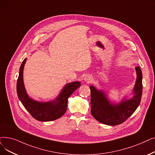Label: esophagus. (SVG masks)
Returning a JSON list of instances; mask_svg holds the SVG:
<instances>
[{
  "label": "esophagus",
  "instance_id": "1",
  "mask_svg": "<svg viewBox=\"0 0 155 155\" xmlns=\"http://www.w3.org/2000/svg\"><path fill=\"white\" fill-rule=\"evenodd\" d=\"M92 78L89 75H85L84 77V81L87 83H90L92 81Z\"/></svg>",
  "mask_w": 155,
  "mask_h": 155
}]
</instances>
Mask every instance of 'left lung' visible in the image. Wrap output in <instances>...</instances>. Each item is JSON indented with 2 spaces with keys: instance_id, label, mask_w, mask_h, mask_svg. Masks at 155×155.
Returning <instances> with one entry per match:
<instances>
[{
  "instance_id": "left-lung-1",
  "label": "left lung",
  "mask_w": 155,
  "mask_h": 155,
  "mask_svg": "<svg viewBox=\"0 0 155 155\" xmlns=\"http://www.w3.org/2000/svg\"><path fill=\"white\" fill-rule=\"evenodd\" d=\"M137 78L132 92L133 96H125L120 103H113L107 94L94 85L90 86L91 92V114L98 122L107 125L124 123L139 106L143 92V74L139 66L135 68Z\"/></svg>"
}]
</instances>
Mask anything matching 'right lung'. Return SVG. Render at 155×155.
<instances>
[{"mask_svg": "<svg viewBox=\"0 0 155 155\" xmlns=\"http://www.w3.org/2000/svg\"><path fill=\"white\" fill-rule=\"evenodd\" d=\"M26 61L25 58L20 66L17 81L18 96L25 109L35 119L41 122H50L61 117L67 109L69 97L81 85L79 81L68 83L58 96L51 101L41 102L33 99L26 92L23 82V70Z\"/></svg>", "mask_w": 155, "mask_h": 155, "instance_id": "right-lung-1", "label": "right lung"}]
</instances>
